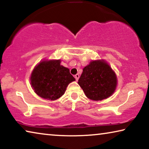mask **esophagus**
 I'll return each mask as SVG.
<instances>
[{"label": "esophagus", "mask_w": 149, "mask_h": 149, "mask_svg": "<svg viewBox=\"0 0 149 149\" xmlns=\"http://www.w3.org/2000/svg\"><path fill=\"white\" fill-rule=\"evenodd\" d=\"M79 74H76L75 75V79H76V81H77V80L79 79Z\"/></svg>", "instance_id": "1"}]
</instances>
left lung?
I'll return each instance as SVG.
<instances>
[{
  "instance_id": "8db88e82",
  "label": "left lung",
  "mask_w": 149,
  "mask_h": 149,
  "mask_svg": "<svg viewBox=\"0 0 149 149\" xmlns=\"http://www.w3.org/2000/svg\"><path fill=\"white\" fill-rule=\"evenodd\" d=\"M77 83L87 98L101 101L114 93L117 85V77L106 61L92 60L83 69Z\"/></svg>"
}]
</instances>
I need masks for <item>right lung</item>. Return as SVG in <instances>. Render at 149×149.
<instances>
[{
	"label": "right lung",
	"mask_w": 149,
	"mask_h": 149,
	"mask_svg": "<svg viewBox=\"0 0 149 149\" xmlns=\"http://www.w3.org/2000/svg\"><path fill=\"white\" fill-rule=\"evenodd\" d=\"M60 60H44L35 66L30 75V84L35 93L45 100L61 97L71 82L75 81Z\"/></svg>",
	"instance_id": "obj_1"
}]
</instances>
